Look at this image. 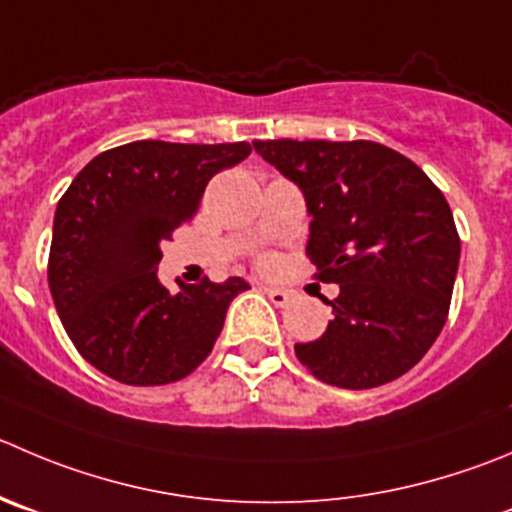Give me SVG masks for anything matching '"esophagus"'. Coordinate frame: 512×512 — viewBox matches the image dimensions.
Masks as SVG:
<instances>
[{"instance_id":"34e87169","label":"esophagus","mask_w":512,"mask_h":512,"mask_svg":"<svg viewBox=\"0 0 512 512\" xmlns=\"http://www.w3.org/2000/svg\"><path fill=\"white\" fill-rule=\"evenodd\" d=\"M261 291L269 296L271 304H274V306H289V301L294 299V294H291V291L276 289V286H261Z\"/></svg>"}]
</instances>
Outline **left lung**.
I'll use <instances>...</instances> for the list:
<instances>
[{
	"instance_id": "left-lung-1",
	"label": "left lung",
	"mask_w": 512,
	"mask_h": 512,
	"mask_svg": "<svg viewBox=\"0 0 512 512\" xmlns=\"http://www.w3.org/2000/svg\"><path fill=\"white\" fill-rule=\"evenodd\" d=\"M256 153L304 193L306 253L334 319L294 352L316 379L369 389L410 372L440 337L460 236L440 188L372 140H256Z\"/></svg>"
}]
</instances>
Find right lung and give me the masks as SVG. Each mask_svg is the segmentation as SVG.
I'll list each match as a JSON object with an SVG mask.
<instances>
[{
	"instance_id": "right-lung-1",
	"label": "right lung",
	"mask_w": 512,
	"mask_h": 512,
	"mask_svg": "<svg viewBox=\"0 0 512 512\" xmlns=\"http://www.w3.org/2000/svg\"><path fill=\"white\" fill-rule=\"evenodd\" d=\"M248 143L135 140L92 158L60 198L47 279L77 352L135 387L170 384L211 354L228 304L251 289L158 279L160 243L198 211L208 180L248 158Z\"/></svg>"
}]
</instances>
